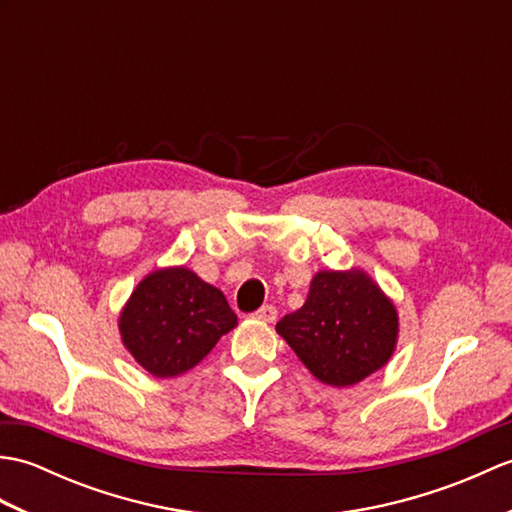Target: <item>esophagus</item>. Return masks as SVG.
<instances>
[{"mask_svg":"<svg viewBox=\"0 0 512 512\" xmlns=\"http://www.w3.org/2000/svg\"><path fill=\"white\" fill-rule=\"evenodd\" d=\"M253 317L257 319V321H264V323H273L275 319H277V310L273 308V306H262L259 308Z\"/></svg>","mask_w":512,"mask_h":512,"instance_id":"obj_1","label":"esophagus"}]
</instances>
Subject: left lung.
<instances>
[{"label":"left lung","mask_w":512,"mask_h":512,"mask_svg":"<svg viewBox=\"0 0 512 512\" xmlns=\"http://www.w3.org/2000/svg\"><path fill=\"white\" fill-rule=\"evenodd\" d=\"M314 378L350 387L389 363L398 345V310L361 268L319 270L306 303L277 323Z\"/></svg>","instance_id":"left-lung-1"}]
</instances>
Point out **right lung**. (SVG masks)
<instances>
[{"instance_id": "1", "label": "right lung", "mask_w": 512, "mask_h": 512, "mask_svg": "<svg viewBox=\"0 0 512 512\" xmlns=\"http://www.w3.org/2000/svg\"><path fill=\"white\" fill-rule=\"evenodd\" d=\"M235 325L224 292L187 266L158 268L140 279L118 314L125 350L156 378L187 374Z\"/></svg>"}]
</instances>
